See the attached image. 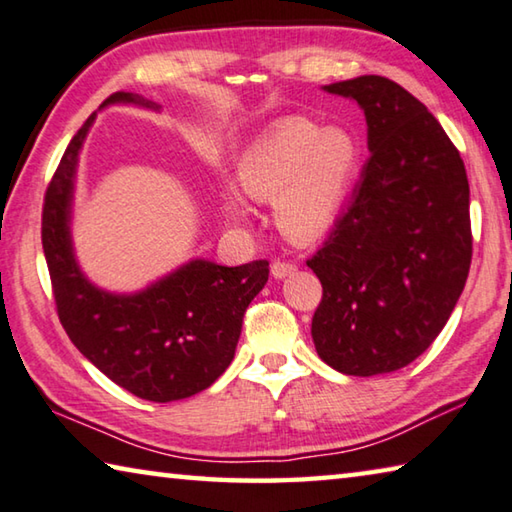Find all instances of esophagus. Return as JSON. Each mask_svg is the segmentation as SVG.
<instances>
[{"label":"esophagus","mask_w":512,"mask_h":512,"mask_svg":"<svg viewBox=\"0 0 512 512\" xmlns=\"http://www.w3.org/2000/svg\"><path fill=\"white\" fill-rule=\"evenodd\" d=\"M297 272V265L290 263V261H274L272 263V276L274 279H286V276L295 274Z\"/></svg>","instance_id":"obj_1"}]
</instances>
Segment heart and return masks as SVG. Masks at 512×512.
I'll return each mask as SVG.
<instances>
[{
	"instance_id": "1",
	"label": "heart",
	"mask_w": 512,
	"mask_h": 512,
	"mask_svg": "<svg viewBox=\"0 0 512 512\" xmlns=\"http://www.w3.org/2000/svg\"><path fill=\"white\" fill-rule=\"evenodd\" d=\"M358 145L345 129H320L306 117H283L242 152L236 179L247 197L274 199V222L295 242H315L338 224ZM226 215L245 222L249 206L236 188L222 192Z\"/></svg>"
}]
</instances>
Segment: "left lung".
<instances>
[{
  "mask_svg": "<svg viewBox=\"0 0 512 512\" xmlns=\"http://www.w3.org/2000/svg\"><path fill=\"white\" fill-rule=\"evenodd\" d=\"M363 108L370 158L347 211L306 265L322 283L313 342L349 376L401 370L445 329L472 263L469 183L440 122L399 83L324 86Z\"/></svg>",
  "mask_w": 512,
  "mask_h": 512,
  "instance_id": "obj_1",
  "label": "left lung"
}]
</instances>
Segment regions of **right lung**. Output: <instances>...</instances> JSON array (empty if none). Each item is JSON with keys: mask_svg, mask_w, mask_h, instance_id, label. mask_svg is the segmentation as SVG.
<instances>
[{"mask_svg": "<svg viewBox=\"0 0 512 512\" xmlns=\"http://www.w3.org/2000/svg\"><path fill=\"white\" fill-rule=\"evenodd\" d=\"M111 104L161 108L133 92H113L99 108ZM95 117L70 140L45 192L43 249L58 320L74 347L131 395L158 404L192 397L231 365L242 317L270 263L224 267L195 258L131 295L90 283L74 258L70 224L79 152Z\"/></svg>", "mask_w": 512, "mask_h": 512, "instance_id": "add662e5", "label": "right lung"}]
</instances>
